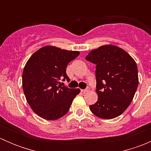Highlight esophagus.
<instances>
[{"label": "esophagus", "mask_w": 151, "mask_h": 151, "mask_svg": "<svg viewBox=\"0 0 151 151\" xmlns=\"http://www.w3.org/2000/svg\"><path fill=\"white\" fill-rule=\"evenodd\" d=\"M90 91V88H85V89H84V90H82V91H83V93H87V92H88V91Z\"/></svg>", "instance_id": "34e87169"}]
</instances>
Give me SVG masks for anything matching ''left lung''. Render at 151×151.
Instances as JSON below:
<instances>
[{
    "label": "left lung",
    "instance_id": "8db88e82",
    "mask_svg": "<svg viewBox=\"0 0 151 151\" xmlns=\"http://www.w3.org/2000/svg\"><path fill=\"white\" fill-rule=\"evenodd\" d=\"M85 59L96 65L98 101L89 106L91 111L103 119L121 115L131 104L137 89L136 62L123 49L110 45L92 50Z\"/></svg>",
    "mask_w": 151,
    "mask_h": 151
}]
</instances>
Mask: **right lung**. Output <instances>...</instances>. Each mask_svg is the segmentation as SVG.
Returning a JSON list of instances; mask_svg holds the SVG:
<instances>
[{"label": "right lung", "instance_id": "add662e5", "mask_svg": "<svg viewBox=\"0 0 151 151\" xmlns=\"http://www.w3.org/2000/svg\"><path fill=\"white\" fill-rule=\"evenodd\" d=\"M79 55L78 51L46 46L29 58L22 72V88L30 106L41 118L54 121L63 117L80 93L78 88L60 85V80L70 81L67 65Z\"/></svg>", "mask_w": 151, "mask_h": 151}]
</instances>
